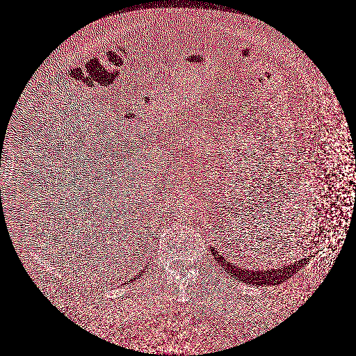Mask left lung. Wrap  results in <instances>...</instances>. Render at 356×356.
Here are the masks:
<instances>
[{
	"instance_id": "obj_1",
	"label": "left lung",
	"mask_w": 356,
	"mask_h": 356,
	"mask_svg": "<svg viewBox=\"0 0 356 356\" xmlns=\"http://www.w3.org/2000/svg\"><path fill=\"white\" fill-rule=\"evenodd\" d=\"M217 257L216 259H218V261L221 263L225 261V264H227V270H230V273H233V276L238 277V280H245V282H252V284H264V285H275V284H280L284 282L285 280H288L291 276H293L294 273L297 270H301L305 264L307 263L309 258L301 259L298 261H293V264H289L288 267H284L282 270H245L239 267H236L233 263L227 261L226 259H223L221 257V254H218L216 251ZM223 264V266H225Z\"/></svg>"
}]
</instances>
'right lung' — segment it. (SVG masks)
I'll use <instances>...</instances> for the list:
<instances>
[{"label": "right lung", "instance_id": "obj_1", "mask_svg": "<svg viewBox=\"0 0 356 356\" xmlns=\"http://www.w3.org/2000/svg\"><path fill=\"white\" fill-rule=\"evenodd\" d=\"M130 163H131V161H130ZM127 165H129V164H127ZM140 273H142V272H140Z\"/></svg>", "mask_w": 356, "mask_h": 356}]
</instances>
